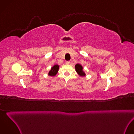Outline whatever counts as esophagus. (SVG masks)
<instances>
[{"label": "esophagus", "mask_w": 134, "mask_h": 134, "mask_svg": "<svg viewBox=\"0 0 134 134\" xmlns=\"http://www.w3.org/2000/svg\"><path fill=\"white\" fill-rule=\"evenodd\" d=\"M66 64L67 65H69V64H70V62H69V61L66 62Z\"/></svg>", "instance_id": "1"}]
</instances>
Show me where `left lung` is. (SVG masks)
<instances>
[{"instance_id":"obj_1","label":"left lung","mask_w":134,"mask_h":134,"mask_svg":"<svg viewBox=\"0 0 134 134\" xmlns=\"http://www.w3.org/2000/svg\"><path fill=\"white\" fill-rule=\"evenodd\" d=\"M75 68L76 72L79 76H81V77H84V76H86V74L83 70V67L80 64H76L75 66Z\"/></svg>"}]
</instances>
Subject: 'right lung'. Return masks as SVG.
<instances>
[{"label":"right lung","mask_w":134,"mask_h":134,"mask_svg":"<svg viewBox=\"0 0 134 134\" xmlns=\"http://www.w3.org/2000/svg\"><path fill=\"white\" fill-rule=\"evenodd\" d=\"M59 66L58 64H55L51 68V69L48 72V75L50 76H54L57 75L59 70Z\"/></svg>","instance_id":"obj_1"}]
</instances>
